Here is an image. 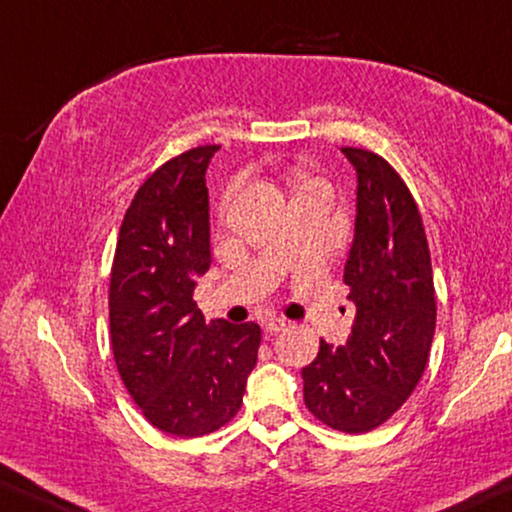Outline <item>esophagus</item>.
Listing matches in <instances>:
<instances>
[{"mask_svg":"<svg viewBox=\"0 0 512 512\" xmlns=\"http://www.w3.org/2000/svg\"><path fill=\"white\" fill-rule=\"evenodd\" d=\"M287 326H289V319H285V317H271V319H266L264 329L269 331V333H280V331H285Z\"/></svg>","mask_w":512,"mask_h":512,"instance_id":"obj_1","label":"esophagus"}]
</instances>
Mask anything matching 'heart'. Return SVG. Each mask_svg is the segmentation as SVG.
Returning <instances> with one entry per match:
<instances>
[{"mask_svg": "<svg viewBox=\"0 0 512 512\" xmlns=\"http://www.w3.org/2000/svg\"><path fill=\"white\" fill-rule=\"evenodd\" d=\"M296 181H299V186H301V190H305V188H310V186H315L317 181H312L310 177H305V174H296Z\"/></svg>", "mask_w": 512, "mask_h": 512, "instance_id": "obj_1", "label": "heart"}]
</instances>
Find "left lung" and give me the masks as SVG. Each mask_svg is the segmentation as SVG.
<instances>
[{"mask_svg":"<svg viewBox=\"0 0 512 512\" xmlns=\"http://www.w3.org/2000/svg\"><path fill=\"white\" fill-rule=\"evenodd\" d=\"M356 167V234L345 266L356 322L347 345L319 340L301 370L305 407L347 434L386 423L414 393L430 356L437 296L421 211L375 151L342 147Z\"/></svg>","mask_w":512,"mask_h":512,"instance_id":"obj_1","label":"left lung"}]
</instances>
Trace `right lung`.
<instances>
[{"label": "right lung", "instance_id": "obj_1", "mask_svg": "<svg viewBox=\"0 0 512 512\" xmlns=\"http://www.w3.org/2000/svg\"><path fill=\"white\" fill-rule=\"evenodd\" d=\"M220 144L151 172L121 220L110 271V340L142 416L172 437H202L241 409L257 363L255 322H204L195 278L211 266L207 167Z\"/></svg>", "mask_w": 512, "mask_h": 512}]
</instances>
